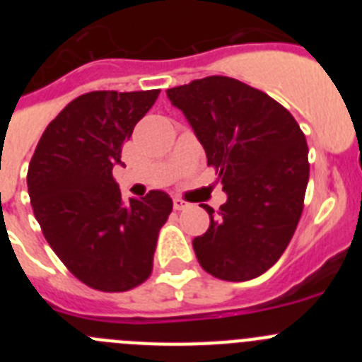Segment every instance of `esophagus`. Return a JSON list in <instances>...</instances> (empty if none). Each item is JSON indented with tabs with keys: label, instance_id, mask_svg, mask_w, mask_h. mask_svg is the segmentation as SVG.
Returning a JSON list of instances; mask_svg holds the SVG:
<instances>
[{
	"label": "esophagus",
	"instance_id": "34e87169",
	"mask_svg": "<svg viewBox=\"0 0 362 362\" xmlns=\"http://www.w3.org/2000/svg\"><path fill=\"white\" fill-rule=\"evenodd\" d=\"M174 209H175V210L190 209V203H187V201L181 199V197H174Z\"/></svg>",
	"mask_w": 362,
	"mask_h": 362
}]
</instances>
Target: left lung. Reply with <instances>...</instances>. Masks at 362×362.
I'll list each match as a JSON object with an SVG mask.
<instances>
[{"label":"left lung","mask_w":362,"mask_h":362,"mask_svg":"<svg viewBox=\"0 0 362 362\" xmlns=\"http://www.w3.org/2000/svg\"><path fill=\"white\" fill-rule=\"evenodd\" d=\"M219 172L226 203L194 239L204 272L223 281L259 277L286 250L303 214L310 165L303 130L283 105L254 86L209 76L168 88Z\"/></svg>","instance_id":"left-lung-1"}]
</instances>
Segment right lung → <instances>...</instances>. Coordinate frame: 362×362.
Masks as SVG:
<instances>
[{
  "label": "right lung",
  "instance_id": "obj_1",
  "mask_svg": "<svg viewBox=\"0 0 362 362\" xmlns=\"http://www.w3.org/2000/svg\"><path fill=\"white\" fill-rule=\"evenodd\" d=\"M159 90H95L70 101L45 129L28 165L32 209L50 248L90 288L127 292L148 279L166 192L124 203L112 168Z\"/></svg>",
  "mask_w": 362,
  "mask_h": 362
}]
</instances>
